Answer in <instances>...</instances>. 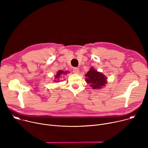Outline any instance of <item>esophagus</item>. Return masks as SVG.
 Returning a JSON list of instances; mask_svg holds the SVG:
<instances>
[{
	"label": "esophagus",
	"instance_id": "esophagus-1",
	"mask_svg": "<svg viewBox=\"0 0 148 148\" xmlns=\"http://www.w3.org/2000/svg\"><path fill=\"white\" fill-rule=\"evenodd\" d=\"M73 72L76 74H78L79 73V70L77 67H74L73 69Z\"/></svg>",
	"mask_w": 148,
	"mask_h": 148
}]
</instances>
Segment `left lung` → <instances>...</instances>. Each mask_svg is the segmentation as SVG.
I'll list each match as a JSON object with an SVG mask.
<instances>
[{"instance_id": "left-lung-1", "label": "left lung", "mask_w": 148, "mask_h": 148, "mask_svg": "<svg viewBox=\"0 0 148 148\" xmlns=\"http://www.w3.org/2000/svg\"><path fill=\"white\" fill-rule=\"evenodd\" d=\"M86 81L90 84V86L93 89H99L105 85L107 82L106 77L103 74L96 71L94 68H91L85 75Z\"/></svg>"}]
</instances>
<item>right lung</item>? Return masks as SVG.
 <instances>
[{
	"label": "right lung",
	"instance_id": "right-lung-1",
	"mask_svg": "<svg viewBox=\"0 0 148 148\" xmlns=\"http://www.w3.org/2000/svg\"><path fill=\"white\" fill-rule=\"evenodd\" d=\"M67 73V72H63V71H59L58 72V73H57V75H56V76H55V78L56 79V80H58V81L57 82H58V79H60L59 78V77L62 75V74H66Z\"/></svg>",
	"mask_w": 148,
	"mask_h": 148
}]
</instances>
